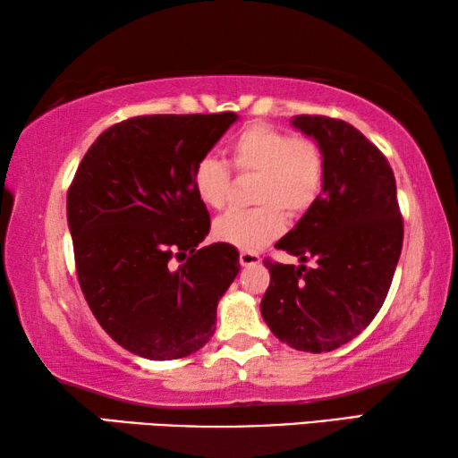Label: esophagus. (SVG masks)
Here are the masks:
<instances>
[{
    "mask_svg": "<svg viewBox=\"0 0 458 458\" xmlns=\"http://www.w3.org/2000/svg\"><path fill=\"white\" fill-rule=\"evenodd\" d=\"M240 265L242 267H254V265H259L260 262V257L257 252H246V250H242L240 252Z\"/></svg>",
    "mask_w": 458,
    "mask_h": 458,
    "instance_id": "34e87169",
    "label": "esophagus"
}]
</instances>
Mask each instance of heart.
<instances>
[{
	"label": "heart",
	"instance_id": "obj_1",
	"mask_svg": "<svg viewBox=\"0 0 458 458\" xmlns=\"http://www.w3.org/2000/svg\"><path fill=\"white\" fill-rule=\"evenodd\" d=\"M232 169L257 175L248 210H232L214 222V236L240 250H257L281 234L284 214L299 218L319 201L325 185V157L313 139L254 123L230 141ZM230 167L206 155L191 172V188L206 208L222 210L230 196Z\"/></svg>",
	"mask_w": 458,
	"mask_h": 458
}]
</instances>
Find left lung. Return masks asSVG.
Segmentation results:
<instances>
[{"label": "left lung", "mask_w": 458, "mask_h": 458, "mask_svg": "<svg viewBox=\"0 0 458 458\" xmlns=\"http://www.w3.org/2000/svg\"><path fill=\"white\" fill-rule=\"evenodd\" d=\"M293 125L321 147L325 185L319 201L276 242L301 265L265 260L270 284L260 313L286 345L323 353L358 337L382 309L404 222L392 167L358 129L323 114H297Z\"/></svg>", "instance_id": "1"}]
</instances>
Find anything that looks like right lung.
<instances>
[{"mask_svg": "<svg viewBox=\"0 0 458 458\" xmlns=\"http://www.w3.org/2000/svg\"><path fill=\"white\" fill-rule=\"evenodd\" d=\"M236 113L143 114L108 127L84 155L66 212L84 299L108 335L147 360L204 347L240 262L230 244L201 246L210 214L193 165Z\"/></svg>", "mask_w": 458, "mask_h": 458, "instance_id": "add662e5", "label": "right lung"}]
</instances>
